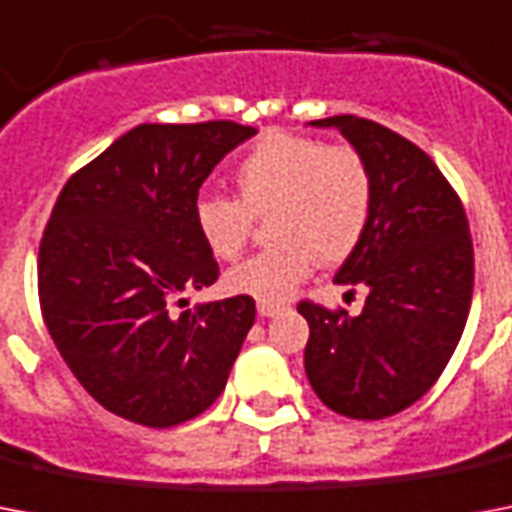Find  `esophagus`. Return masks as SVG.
Instances as JSON below:
<instances>
[{
  "label": "esophagus",
  "mask_w": 512,
  "mask_h": 512,
  "mask_svg": "<svg viewBox=\"0 0 512 512\" xmlns=\"http://www.w3.org/2000/svg\"><path fill=\"white\" fill-rule=\"evenodd\" d=\"M284 311V305H273V303H257V313L265 316V319H273V316H279Z\"/></svg>",
  "instance_id": "esophagus-1"
}]
</instances>
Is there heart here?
Instances as JSON below:
<instances>
[{
    "instance_id": "heart-1",
    "label": "heart",
    "mask_w": 512,
    "mask_h": 512,
    "mask_svg": "<svg viewBox=\"0 0 512 512\" xmlns=\"http://www.w3.org/2000/svg\"><path fill=\"white\" fill-rule=\"evenodd\" d=\"M236 199L201 193L193 225L217 260L239 257L255 217L268 212L271 247L225 276L233 295L279 305L313 263L337 265L356 252L372 223L374 177L356 148L265 132L231 170Z\"/></svg>"
}]
</instances>
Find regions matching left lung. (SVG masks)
<instances>
[{"mask_svg": "<svg viewBox=\"0 0 512 512\" xmlns=\"http://www.w3.org/2000/svg\"><path fill=\"white\" fill-rule=\"evenodd\" d=\"M364 156L374 212L337 284L364 287V311L303 300L305 374L342 417L382 420L412 406L449 364L473 300V241L462 201L412 140L369 119H316ZM353 292V289H350Z\"/></svg>", "mask_w": 512, "mask_h": 512, "instance_id": "1", "label": "left lung"}]
</instances>
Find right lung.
Here are the masks:
<instances>
[{"instance_id":"add662e5","label":"right lung","mask_w":512,"mask_h":512,"mask_svg":"<svg viewBox=\"0 0 512 512\" xmlns=\"http://www.w3.org/2000/svg\"><path fill=\"white\" fill-rule=\"evenodd\" d=\"M236 122L140 124L68 177L39 244V303L60 356L108 412L146 428L199 417L223 393L255 300L180 311L217 281L193 201L255 135Z\"/></svg>"}]
</instances>
